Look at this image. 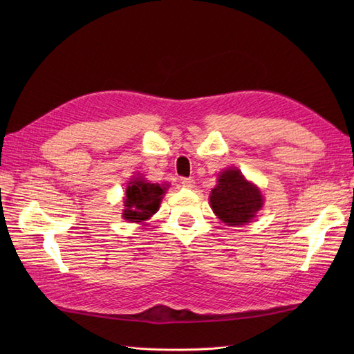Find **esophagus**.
Instances as JSON below:
<instances>
[{"instance_id": "esophagus-1", "label": "esophagus", "mask_w": 354, "mask_h": 354, "mask_svg": "<svg viewBox=\"0 0 354 354\" xmlns=\"http://www.w3.org/2000/svg\"><path fill=\"white\" fill-rule=\"evenodd\" d=\"M180 183H181V186H183V187H186V189H194L195 187V180L194 178H181L180 180Z\"/></svg>"}]
</instances>
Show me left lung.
<instances>
[{
  "mask_svg": "<svg viewBox=\"0 0 354 354\" xmlns=\"http://www.w3.org/2000/svg\"><path fill=\"white\" fill-rule=\"evenodd\" d=\"M209 203L214 214L229 226L250 223L263 207L260 189L246 180L238 168H227L218 176L211 190Z\"/></svg>",
  "mask_w": 354,
  "mask_h": 354,
  "instance_id": "8db88e82",
  "label": "left lung"
}]
</instances>
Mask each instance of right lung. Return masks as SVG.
Wrapping results in <instances>:
<instances>
[{"label":"right lung","mask_w":354,"mask_h":354,"mask_svg":"<svg viewBox=\"0 0 354 354\" xmlns=\"http://www.w3.org/2000/svg\"><path fill=\"white\" fill-rule=\"evenodd\" d=\"M165 187L158 183H149L142 177L133 178L127 186L122 217L130 223H143L159 209Z\"/></svg>","instance_id":"right-lung-1"}]
</instances>
